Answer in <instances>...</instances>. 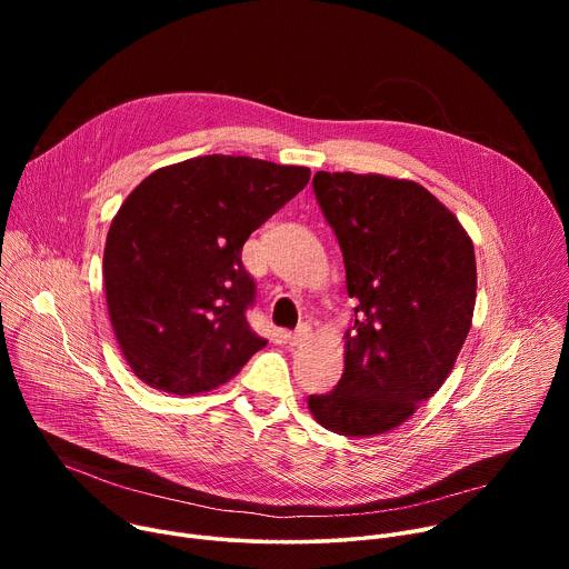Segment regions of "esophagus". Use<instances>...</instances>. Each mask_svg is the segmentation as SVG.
I'll use <instances>...</instances> for the list:
<instances>
[{
	"label": "esophagus",
	"instance_id": "obj_1",
	"mask_svg": "<svg viewBox=\"0 0 569 569\" xmlns=\"http://www.w3.org/2000/svg\"><path fill=\"white\" fill-rule=\"evenodd\" d=\"M286 338H288L290 347H299V345H303L310 338V329L306 327V323H301V327L295 333H288Z\"/></svg>",
	"mask_w": 569,
	"mask_h": 569
}]
</instances>
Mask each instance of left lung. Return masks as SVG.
I'll use <instances>...</instances> for the list:
<instances>
[{
    "label": "left lung",
    "mask_w": 569,
    "mask_h": 569,
    "mask_svg": "<svg viewBox=\"0 0 569 569\" xmlns=\"http://www.w3.org/2000/svg\"><path fill=\"white\" fill-rule=\"evenodd\" d=\"M312 189L358 306L345 373L333 391L310 396L308 410L342 437L385 435L439 391L466 342L477 292L472 240L412 180L319 171Z\"/></svg>",
    "instance_id": "1"
}]
</instances>
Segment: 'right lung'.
<instances>
[{"instance_id": "right-lung-1", "label": "right lung", "mask_w": 569, "mask_h": 569, "mask_svg": "<svg viewBox=\"0 0 569 569\" xmlns=\"http://www.w3.org/2000/svg\"><path fill=\"white\" fill-rule=\"evenodd\" d=\"M310 180L306 167L204 154L150 173L112 218L103 279L119 349L139 380L178 393L231 380L268 340L246 319L240 252Z\"/></svg>"}]
</instances>
